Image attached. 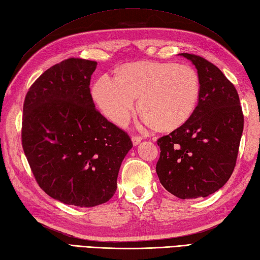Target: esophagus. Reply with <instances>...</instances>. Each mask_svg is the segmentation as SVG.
<instances>
[{
    "instance_id": "obj_1",
    "label": "esophagus",
    "mask_w": 260,
    "mask_h": 260,
    "mask_svg": "<svg viewBox=\"0 0 260 260\" xmlns=\"http://www.w3.org/2000/svg\"><path fill=\"white\" fill-rule=\"evenodd\" d=\"M132 141H133V144L134 145L140 144V142L142 141V136H140V135H133V136H132Z\"/></svg>"
}]
</instances>
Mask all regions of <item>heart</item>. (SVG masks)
Masks as SVG:
<instances>
[{
	"instance_id": "1",
	"label": "heart",
	"mask_w": 260,
	"mask_h": 260,
	"mask_svg": "<svg viewBox=\"0 0 260 260\" xmlns=\"http://www.w3.org/2000/svg\"><path fill=\"white\" fill-rule=\"evenodd\" d=\"M201 94L195 69L186 64L137 62L104 75L93 86L95 104L110 120L126 124L140 99L141 114L156 129L172 131L190 118Z\"/></svg>"
}]
</instances>
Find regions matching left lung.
<instances>
[{
	"mask_svg": "<svg viewBox=\"0 0 260 260\" xmlns=\"http://www.w3.org/2000/svg\"><path fill=\"white\" fill-rule=\"evenodd\" d=\"M197 69L201 94L185 124L157 139L156 174L161 185L181 200L213 194L231 177L243 131L237 89L214 64L181 53Z\"/></svg>",
	"mask_w": 260,
	"mask_h": 260,
	"instance_id": "1",
	"label": "left lung"
}]
</instances>
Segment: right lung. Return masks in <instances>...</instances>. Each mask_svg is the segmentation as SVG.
I'll use <instances>...</instances> for the list:
<instances>
[{
  "label": "right lung",
  "mask_w": 260,
  "mask_h": 260,
  "mask_svg": "<svg viewBox=\"0 0 260 260\" xmlns=\"http://www.w3.org/2000/svg\"><path fill=\"white\" fill-rule=\"evenodd\" d=\"M96 62L68 58L35 81L23 103L21 142L32 175L46 194L64 204L108 202L133 143L100 114L90 91Z\"/></svg>",
  "instance_id": "1"
}]
</instances>
